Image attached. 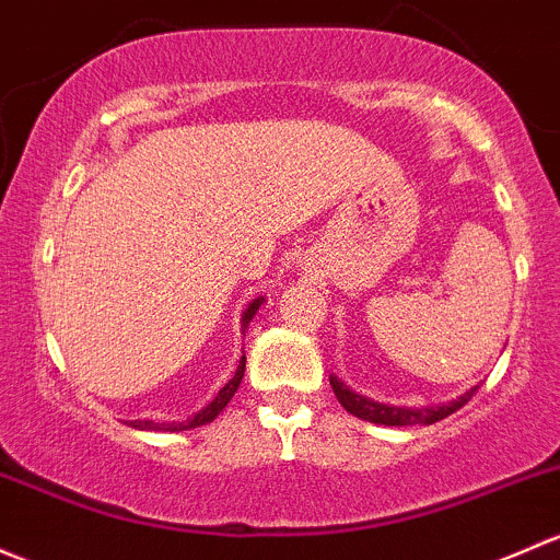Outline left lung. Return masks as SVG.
Segmentation results:
<instances>
[{
    "mask_svg": "<svg viewBox=\"0 0 560 560\" xmlns=\"http://www.w3.org/2000/svg\"><path fill=\"white\" fill-rule=\"evenodd\" d=\"M329 386H332L338 402L343 405L351 416H357V419L370 421V423H384V427H413V423H423V427H429V423L443 421L445 416L456 413V410L462 408V405H467L469 399H472V394L478 392V386H472L467 388L462 397L451 399V402L423 405V408H399V405L375 402V399L364 397V394L351 392L338 375H329Z\"/></svg>",
    "mask_w": 560,
    "mask_h": 560,
    "instance_id": "8db88e82",
    "label": "left lung"
}]
</instances>
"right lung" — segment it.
<instances>
[{
  "label": "right lung",
  "mask_w": 560,
  "mask_h": 560,
  "mask_svg": "<svg viewBox=\"0 0 560 560\" xmlns=\"http://www.w3.org/2000/svg\"><path fill=\"white\" fill-rule=\"evenodd\" d=\"M262 303H265V298H255L249 305H246V311L241 314V329H244V332H246V327H249V322L255 319V314L260 311ZM244 370H246V357H241L238 370H235L233 378L214 394V399H211L206 408L198 410V413H192L187 421H161V423L158 421H131V427L133 429H150V432H185V429H196V427H203V423H211L217 416L222 413V410H225V405L231 402L233 394L238 392L241 378H244Z\"/></svg>",
  "instance_id": "1"
}]
</instances>
